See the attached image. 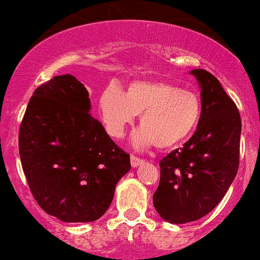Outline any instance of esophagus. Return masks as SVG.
Masks as SVG:
<instances>
[{
	"label": "esophagus",
	"instance_id": "obj_1",
	"mask_svg": "<svg viewBox=\"0 0 260 260\" xmlns=\"http://www.w3.org/2000/svg\"><path fill=\"white\" fill-rule=\"evenodd\" d=\"M143 161H144V159L139 158V156H136V155H131L130 156V163H131V166L134 167V168H135V167H138V166H140Z\"/></svg>",
	"mask_w": 260,
	"mask_h": 260
}]
</instances>
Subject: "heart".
Masks as SVG:
<instances>
[{"label":"heart","mask_w":260,"mask_h":260,"mask_svg":"<svg viewBox=\"0 0 260 260\" xmlns=\"http://www.w3.org/2000/svg\"><path fill=\"white\" fill-rule=\"evenodd\" d=\"M99 111L105 129L115 139L140 115L141 129L134 135L138 146L155 145L171 149L183 143L199 125L202 114L200 97L163 79H139L122 92L107 86L99 99Z\"/></svg>","instance_id":"1"}]
</instances>
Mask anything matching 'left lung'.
Here are the masks:
<instances>
[{
    "label": "left lung",
    "instance_id": "obj_1",
    "mask_svg": "<svg viewBox=\"0 0 260 260\" xmlns=\"http://www.w3.org/2000/svg\"><path fill=\"white\" fill-rule=\"evenodd\" d=\"M201 87L202 114L196 133L159 161L154 207L172 223L199 220L223 199L239 169L241 120L235 102L215 76L191 72Z\"/></svg>",
    "mask_w": 260,
    "mask_h": 260
}]
</instances>
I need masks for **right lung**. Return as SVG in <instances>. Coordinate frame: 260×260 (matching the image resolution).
<instances>
[{
	"label": "right lung",
	"mask_w": 260,
	"mask_h": 260,
	"mask_svg": "<svg viewBox=\"0 0 260 260\" xmlns=\"http://www.w3.org/2000/svg\"><path fill=\"white\" fill-rule=\"evenodd\" d=\"M88 91L74 76L53 77L35 89L19 131L22 171L46 214L89 222L111 205L130 171V155L89 114Z\"/></svg>",
	"instance_id": "add662e5"
}]
</instances>
